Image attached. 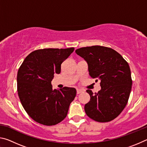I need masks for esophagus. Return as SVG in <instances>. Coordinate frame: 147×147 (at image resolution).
<instances>
[{
  "mask_svg": "<svg viewBox=\"0 0 147 147\" xmlns=\"http://www.w3.org/2000/svg\"><path fill=\"white\" fill-rule=\"evenodd\" d=\"M82 92V89H76V93H77V94L81 93Z\"/></svg>",
  "mask_w": 147,
  "mask_h": 147,
  "instance_id": "obj_1",
  "label": "esophagus"
}]
</instances>
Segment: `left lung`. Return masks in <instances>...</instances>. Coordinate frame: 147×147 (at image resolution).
I'll use <instances>...</instances> for the list:
<instances>
[{"label": "left lung", "instance_id": "1", "mask_svg": "<svg viewBox=\"0 0 147 147\" xmlns=\"http://www.w3.org/2000/svg\"><path fill=\"white\" fill-rule=\"evenodd\" d=\"M75 52L88 63L89 76L100 81L97 93L86 91L90 101L84 106L86 113L100 123L112 121L125 108L130 96L132 81L128 63L115 50L106 47H82Z\"/></svg>", "mask_w": 147, "mask_h": 147}]
</instances>
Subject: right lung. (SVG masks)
<instances>
[{
  "mask_svg": "<svg viewBox=\"0 0 147 147\" xmlns=\"http://www.w3.org/2000/svg\"><path fill=\"white\" fill-rule=\"evenodd\" d=\"M74 48L44 49L32 52L24 59L17 76V91L28 115L46 126L58 124L66 117L76 94L74 88L53 89L54 74Z\"/></svg>",
  "mask_w": 147,
  "mask_h": 147,
  "instance_id": "1",
  "label": "right lung"
}]
</instances>
